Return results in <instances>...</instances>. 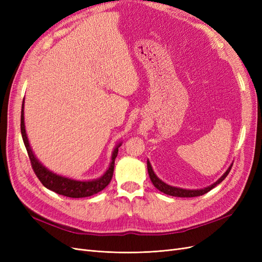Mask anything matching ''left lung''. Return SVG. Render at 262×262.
Returning <instances> with one entry per match:
<instances>
[{
  "label": "left lung",
  "mask_w": 262,
  "mask_h": 262,
  "mask_svg": "<svg viewBox=\"0 0 262 262\" xmlns=\"http://www.w3.org/2000/svg\"><path fill=\"white\" fill-rule=\"evenodd\" d=\"M232 166L233 164L231 165V167H229L223 176H222L215 184H213L212 186L208 187V188H204V189H200V190H186V189H180V188H176V187H171V186H168L166 185L165 182H163L162 180H160L157 178V176L154 173L153 169H152V166H150L149 162L147 161V171H148V175H149V178L150 180H152L153 185L160 190V191L166 193V194H169V195H172V196H180V198H192V196H199V195H202L204 193L209 192L211 189H213L214 187H215L216 185L221 184L222 181H223L226 176L229 173V171H231L232 169Z\"/></svg>",
  "instance_id": "obj_1"
}]
</instances>
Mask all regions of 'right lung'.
<instances>
[{"instance_id": "1", "label": "right lung", "mask_w": 262, "mask_h": 262, "mask_svg": "<svg viewBox=\"0 0 262 262\" xmlns=\"http://www.w3.org/2000/svg\"><path fill=\"white\" fill-rule=\"evenodd\" d=\"M20 131H21V137L24 144L26 146L28 157L30 160L31 167H33L34 172L36 173L37 178L40 180L41 184L49 190H52L55 193L66 195L69 198H85L90 196L95 193L101 191L102 189H105L108 185L110 180L113 178L114 175V168H115V160L118 155V147L120 146L119 144L113 153L112 163L108 170L104 176L96 180L92 181H77L73 179H69L66 177H62L59 175H55V173L51 172L37 161L35 157L33 150L30 148L29 142L26 136V130H25V123H24V102L21 105V115H20Z\"/></svg>"}]
</instances>
